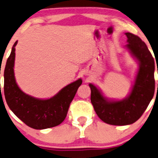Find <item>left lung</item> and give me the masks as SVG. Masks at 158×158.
<instances>
[{
  "label": "left lung",
  "instance_id": "8db88e82",
  "mask_svg": "<svg viewBox=\"0 0 158 158\" xmlns=\"http://www.w3.org/2000/svg\"><path fill=\"white\" fill-rule=\"evenodd\" d=\"M125 34L128 42L126 47L139 64L130 94L123 100H109L95 85L89 84L91 102L96 114L104 123L114 126L129 125L140 118L153 98L155 87L154 60L147 45L139 36Z\"/></svg>",
  "mask_w": 158,
  "mask_h": 158
}]
</instances>
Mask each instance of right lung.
<instances>
[{
  "instance_id": "obj_1",
  "label": "right lung",
  "mask_w": 158,
  "mask_h": 158,
  "mask_svg": "<svg viewBox=\"0 0 158 158\" xmlns=\"http://www.w3.org/2000/svg\"><path fill=\"white\" fill-rule=\"evenodd\" d=\"M16 44L17 41L13 44L4 73V91L6 104L18 118L33 129H44L60 125L66 118L69 104L78 88L82 85V79H79L67 85L49 99L43 100L26 94L17 85L14 76Z\"/></svg>"
}]
</instances>
